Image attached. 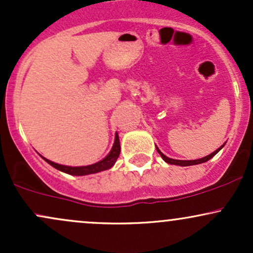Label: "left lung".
I'll return each mask as SVG.
<instances>
[{
  "instance_id": "1",
  "label": "left lung",
  "mask_w": 253,
  "mask_h": 253,
  "mask_svg": "<svg viewBox=\"0 0 253 253\" xmlns=\"http://www.w3.org/2000/svg\"><path fill=\"white\" fill-rule=\"evenodd\" d=\"M223 146H225V144H223L222 146H220L219 149H217L216 151H214L213 153H211V155H208V156L203 157V158L195 159V161H177V159L169 158V157H167V156H165V155H163V153L161 152V150H159L158 147H157V151H158V153H159V155H161L162 158H163L164 161L167 162V163H169V164H173V165H179V167H189V165H196V164H201V163H205V162L210 161V159H211V158H213V157L215 156L216 153L219 152V151L221 150Z\"/></svg>"
}]
</instances>
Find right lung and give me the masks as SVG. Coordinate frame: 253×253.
<instances>
[{
	"label": "right lung",
	"mask_w": 253,
	"mask_h": 253,
	"mask_svg": "<svg viewBox=\"0 0 253 253\" xmlns=\"http://www.w3.org/2000/svg\"><path fill=\"white\" fill-rule=\"evenodd\" d=\"M119 155H120V140H119V135L117 133V134H115L114 145H113L110 152L107 155V157H104L102 161L97 162V163L95 164L85 165V167H68V165L54 163V162L48 161V159L43 158V157L42 158L45 159L48 164L52 165V167L56 168L57 170L63 171V172L69 173V175L84 176V175H91V173H96V172H100V171L110 169V168L115 164V162H117Z\"/></svg>",
	"instance_id": "obj_1"
}]
</instances>
